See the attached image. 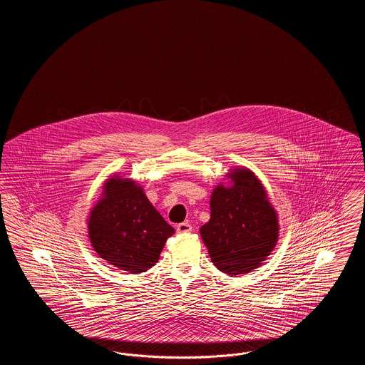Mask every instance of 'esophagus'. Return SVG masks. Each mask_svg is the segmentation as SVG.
Here are the masks:
<instances>
[{"label":"esophagus","instance_id":"obj_1","mask_svg":"<svg viewBox=\"0 0 365 365\" xmlns=\"http://www.w3.org/2000/svg\"><path fill=\"white\" fill-rule=\"evenodd\" d=\"M191 230H192V227H191L190 223H187V222L179 223V225L176 226V231H178L179 234H187V232H191Z\"/></svg>","mask_w":365,"mask_h":365}]
</instances>
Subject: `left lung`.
<instances>
[{
	"mask_svg": "<svg viewBox=\"0 0 365 365\" xmlns=\"http://www.w3.org/2000/svg\"><path fill=\"white\" fill-rule=\"evenodd\" d=\"M232 186H217L210 197V219L200 228L210 260L228 275L257 268L278 241L277 212L257 176L235 168Z\"/></svg>",
	"mask_w": 365,
	"mask_h": 365,
	"instance_id": "left-lung-1",
	"label": "left lung"
}]
</instances>
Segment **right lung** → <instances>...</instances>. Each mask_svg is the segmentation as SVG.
I'll return each mask as SVG.
<instances>
[{
    "instance_id": "add662e5",
    "label": "right lung",
    "mask_w": 365,
    "mask_h": 365,
    "mask_svg": "<svg viewBox=\"0 0 365 365\" xmlns=\"http://www.w3.org/2000/svg\"><path fill=\"white\" fill-rule=\"evenodd\" d=\"M174 232L130 179H108L104 197L90 212L88 237L94 250L101 259L130 274L153 267Z\"/></svg>"
}]
</instances>
